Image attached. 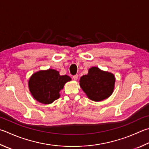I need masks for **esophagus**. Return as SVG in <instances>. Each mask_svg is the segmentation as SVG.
<instances>
[{"label": "esophagus", "mask_w": 149, "mask_h": 149, "mask_svg": "<svg viewBox=\"0 0 149 149\" xmlns=\"http://www.w3.org/2000/svg\"><path fill=\"white\" fill-rule=\"evenodd\" d=\"M73 78H74V80H77L78 79V75L76 74V75H74V76H73Z\"/></svg>", "instance_id": "esophagus-1"}]
</instances>
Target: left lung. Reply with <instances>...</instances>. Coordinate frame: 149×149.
<instances>
[{
	"instance_id": "8db88e82",
	"label": "left lung",
	"mask_w": 149,
	"mask_h": 149,
	"mask_svg": "<svg viewBox=\"0 0 149 149\" xmlns=\"http://www.w3.org/2000/svg\"><path fill=\"white\" fill-rule=\"evenodd\" d=\"M80 86L88 98L95 102L102 101L111 95L115 87V78L111 73L92 67L88 74L83 75Z\"/></svg>"
}]
</instances>
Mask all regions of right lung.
Instances as JSON below:
<instances>
[{
    "instance_id": "1",
    "label": "right lung",
    "mask_w": 149,
    "mask_h": 149,
    "mask_svg": "<svg viewBox=\"0 0 149 149\" xmlns=\"http://www.w3.org/2000/svg\"><path fill=\"white\" fill-rule=\"evenodd\" d=\"M68 75H60L53 69L40 70L32 74L29 81V87L32 96L42 104H49L60 97V92L68 81Z\"/></svg>"
}]
</instances>
